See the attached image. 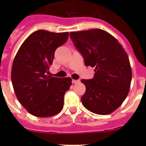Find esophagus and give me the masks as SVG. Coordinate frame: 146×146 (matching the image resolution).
Returning a JSON list of instances; mask_svg holds the SVG:
<instances>
[{
    "mask_svg": "<svg viewBox=\"0 0 146 146\" xmlns=\"http://www.w3.org/2000/svg\"><path fill=\"white\" fill-rule=\"evenodd\" d=\"M72 82H73V84H76V83H78V82H80V80H72Z\"/></svg>",
    "mask_w": 146,
    "mask_h": 146,
    "instance_id": "esophagus-1",
    "label": "esophagus"
}]
</instances>
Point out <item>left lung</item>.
I'll use <instances>...</instances> for the list:
<instances>
[{"label": "left lung", "mask_w": 146, "mask_h": 146, "mask_svg": "<svg viewBox=\"0 0 146 146\" xmlns=\"http://www.w3.org/2000/svg\"><path fill=\"white\" fill-rule=\"evenodd\" d=\"M70 36L86 66L95 67L92 80H81L86 88L81 98L83 106L100 115L112 113L129 93L132 70L127 52L113 35L100 29L72 32Z\"/></svg>", "instance_id": "obj_1"}]
</instances>
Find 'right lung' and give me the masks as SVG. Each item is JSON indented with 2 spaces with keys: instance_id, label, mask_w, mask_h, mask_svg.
<instances>
[{
  "instance_id": "1",
  "label": "right lung",
  "mask_w": 146,
  "mask_h": 146,
  "mask_svg": "<svg viewBox=\"0 0 146 146\" xmlns=\"http://www.w3.org/2000/svg\"><path fill=\"white\" fill-rule=\"evenodd\" d=\"M68 36V33L35 31L24 41L15 56L11 70L15 94L19 103L35 117H51L64 108V94L72 80L48 74L55 50Z\"/></svg>"
}]
</instances>
